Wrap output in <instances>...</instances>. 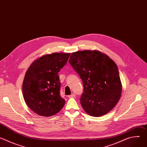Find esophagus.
I'll return each mask as SVG.
<instances>
[{
    "instance_id": "34e87169",
    "label": "esophagus",
    "mask_w": 147,
    "mask_h": 147,
    "mask_svg": "<svg viewBox=\"0 0 147 147\" xmlns=\"http://www.w3.org/2000/svg\"><path fill=\"white\" fill-rule=\"evenodd\" d=\"M76 96V94H71L70 95H69L68 96V97L69 98H74V97H75Z\"/></svg>"
}]
</instances>
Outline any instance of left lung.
I'll return each mask as SVG.
<instances>
[{
  "instance_id": "left-lung-1",
  "label": "left lung",
  "mask_w": 147,
  "mask_h": 147,
  "mask_svg": "<svg viewBox=\"0 0 147 147\" xmlns=\"http://www.w3.org/2000/svg\"><path fill=\"white\" fill-rule=\"evenodd\" d=\"M69 62L82 81V108L92 116H102L119 102L122 86L118 68L107 55L98 51L72 53Z\"/></svg>"
}]
</instances>
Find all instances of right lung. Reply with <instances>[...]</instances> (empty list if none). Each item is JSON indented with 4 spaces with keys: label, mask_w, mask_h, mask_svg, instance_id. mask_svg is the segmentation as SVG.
Instances as JSON below:
<instances>
[{
    "label": "right lung",
    "mask_w": 147,
    "mask_h": 147,
    "mask_svg": "<svg viewBox=\"0 0 147 147\" xmlns=\"http://www.w3.org/2000/svg\"><path fill=\"white\" fill-rule=\"evenodd\" d=\"M71 53L45 55L32 62L23 83V94L27 106L36 114L49 117L57 113L65 100L60 95L58 73L66 64Z\"/></svg>",
    "instance_id": "right-lung-1"
}]
</instances>
